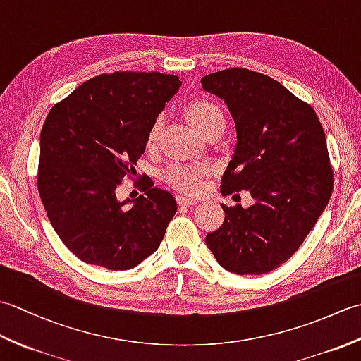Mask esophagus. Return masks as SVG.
I'll return each mask as SVG.
<instances>
[{"label": "esophagus", "instance_id": "34e87169", "mask_svg": "<svg viewBox=\"0 0 361 361\" xmlns=\"http://www.w3.org/2000/svg\"><path fill=\"white\" fill-rule=\"evenodd\" d=\"M176 202H178L180 206H192L197 203L195 198L192 197H185V195H178L176 197Z\"/></svg>", "mask_w": 361, "mask_h": 361}]
</instances>
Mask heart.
I'll list each match as a JSON object with an SVG mask.
<instances>
[{
	"label": "heart",
	"instance_id": "obj_1",
	"mask_svg": "<svg viewBox=\"0 0 361 361\" xmlns=\"http://www.w3.org/2000/svg\"><path fill=\"white\" fill-rule=\"evenodd\" d=\"M188 116L190 124H192L198 133L204 135L208 130L224 126L225 127V116L216 104L208 101H194L189 105ZM164 127V116H158L152 122L147 133V145L153 147L158 142L161 130ZM204 172V169L190 167V166H172L164 172V180L175 189L185 190V192H195L200 188V175Z\"/></svg>",
	"mask_w": 361,
	"mask_h": 361
}]
</instances>
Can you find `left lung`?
<instances>
[{
	"label": "left lung",
	"mask_w": 361,
	"mask_h": 361,
	"mask_svg": "<svg viewBox=\"0 0 361 361\" xmlns=\"http://www.w3.org/2000/svg\"><path fill=\"white\" fill-rule=\"evenodd\" d=\"M202 90L225 101L237 142L221 194L248 190L252 203L225 211L206 245L225 270L264 274L301 247L334 188L326 135L309 104L265 74L231 68L204 75Z\"/></svg>",
	"instance_id": "8db88e82"
}]
</instances>
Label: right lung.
Returning <instances> with one entry per match:
<instances>
[{
    "label": "right lung",
    "instance_id": "1",
    "mask_svg": "<svg viewBox=\"0 0 361 361\" xmlns=\"http://www.w3.org/2000/svg\"><path fill=\"white\" fill-rule=\"evenodd\" d=\"M180 87L178 75L163 73L101 74L46 116L38 194L52 228L85 264L130 270L163 240L173 195L150 180L136 200L119 202L116 189L135 172L152 122Z\"/></svg>",
    "mask_w": 361,
    "mask_h": 361
}]
</instances>
